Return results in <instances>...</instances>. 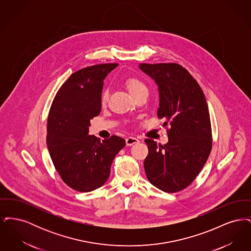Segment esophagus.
Here are the masks:
<instances>
[{"instance_id": "obj_1", "label": "esophagus", "mask_w": 251, "mask_h": 251, "mask_svg": "<svg viewBox=\"0 0 251 251\" xmlns=\"http://www.w3.org/2000/svg\"><path fill=\"white\" fill-rule=\"evenodd\" d=\"M137 143H139V140H138L137 138H135V137L130 136V137L126 138V144H127V146H132V145Z\"/></svg>"}]
</instances>
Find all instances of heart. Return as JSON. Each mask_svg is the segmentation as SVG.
<instances>
[{
    "label": "heart",
    "mask_w": 251,
    "mask_h": 251,
    "mask_svg": "<svg viewBox=\"0 0 251 251\" xmlns=\"http://www.w3.org/2000/svg\"><path fill=\"white\" fill-rule=\"evenodd\" d=\"M125 86L127 87L128 91L131 93V95L133 97L136 95L137 93L141 91H148L147 85L144 83L142 80L136 78V77H130L125 81ZM107 91L104 90L101 93V101L105 102L107 100Z\"/></svg>",
    "instance_id": "obj_1"
}]
</instances>
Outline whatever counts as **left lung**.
<instances>
[{
    "instance_id": "left-lung-1",
    "label": "left lung",
    "mask_w": 251,
    "mask_h": 251,
    "mask_svg": "<svg viewBox=\"0 0 251 251\" xmlns=\"http://www.w3.org/2000/svg\"><path fill=\"white\" fill-rule=\"evenodd\" d=\"M159 91L157 116L169 121L165 146L146 139L149 154L144 162L147 178L167 193L186 188L204 167L212 150L209 109L203 91L180 65L140 64Z\"/></svg>"
}]
</instances>
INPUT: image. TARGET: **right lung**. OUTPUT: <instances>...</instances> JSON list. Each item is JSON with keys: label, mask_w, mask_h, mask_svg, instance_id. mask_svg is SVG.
Segmentation results:
<instances>
[{"label": "right lung", "mask_w": 251, "mask_h": 251, "mask_svg": "<svg viewBox=\"0 0 251 251\" xmlns=\"http://www.w3.org/2000/svg\"><path fill=\"white\" fill-rule=\"evenodd\" d=\"M119 64H101L74 72L60 87L49 113L47 146L62 179L72 189L90 192L102 186L115 156L125 147L113 135H89L90 120L101 110L103 80Z\"/></svg>", "instance_id": "1"}]
</instances>
